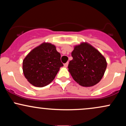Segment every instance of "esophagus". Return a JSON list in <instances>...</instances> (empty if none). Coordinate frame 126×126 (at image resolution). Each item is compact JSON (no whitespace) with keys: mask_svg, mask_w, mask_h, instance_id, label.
Listing matches in <instances>:
<instances>
[{"mask_svg":"<svg viewBox=\"0 0 126 126\" xmlns=\"http://www.w3.org/2000/svg\"><path fill=\"white\" fill-rule=\"evenodd\" d=\"M67 66H68V62H67V63H64V66L65 67H67Z\"/></svg>","mask_w":126,"mask_h":126,"instance_id":"esophagus-1","label":"esophagus"}]
</instances>
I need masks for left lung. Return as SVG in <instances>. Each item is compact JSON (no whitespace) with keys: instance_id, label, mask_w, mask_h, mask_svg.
Returning a JSON list of instances; mask_svg holds the SVG:
<instances>
[{"instance_id":"left-lung-1","label":"left lung","mask_w":126,"mask_h":126,"mask_svg":"<svg viewBox=\"0 0 126 126\" xmlns=\"http://www.w3.org/2000/svg\"><path fill=\"white\" fill-rule=\"evenodd\" d=\"M73 59L68 65L69 72L79 85L89 87L97 84L107 68L105 57L87 43L75 46L72 52Z\"/></svg>"}]
</instances>
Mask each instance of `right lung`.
Listing matches in <instances>:
<instances>
[{
    "label": "right lung",
    "instance_id": "right-lung-1",
    "mask_svg": "<svg viewBox=\"0 0 126 126\" xmlns=\"http://www.w3.org/2000/svg\"><path fill=\"white\" fill-rule=\"evenodd\" d=\"M61 55L50 43H43L33 49L23 61V72L31 84L44 87L53 81L63 66Z\"/></svg>",
    "mask_w": 126,
    "mask_h": 126
}]
</instances>
